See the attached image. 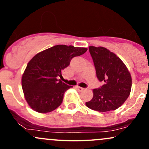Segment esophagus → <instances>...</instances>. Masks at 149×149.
Returning <instances> with one entry per match:
<instances>
[{"label": "esophagus", "mask_w": 149, "mask_h": 149, "mask_svg": "<svg viewBox=\"0 0 149 149\" xmlns=\"http://www.w3.org/2000/svg\"><path fill=\"white\" fill-rule=\"evenodd\" d=\"M76 88L77 90H78L79 92H81L83 91V90H84V88H81V87H79V86H76Z\"/></svg>", "instance_id": "34e87169"}]
</instances>
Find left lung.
<instances>
[{
    "mask_svg": "<svg viewBox=\"0 0 149 149\" xmlns=\"http://www.w3.org/2000/svg\"><path fill=\"white\" fill-rule=\"evenodd\" d=\"M89 51L97 78L104 82V85L100 88L93 89V97L85 104L92 110L100 112L116 110L130 94V73L123 61L106 47L90 46Z\"/></svg>",
    "mask_w": 149,
    "mask_h": 149,
    "instance_id": "obj_1",
    "label": "left lung"
}]
</instances>
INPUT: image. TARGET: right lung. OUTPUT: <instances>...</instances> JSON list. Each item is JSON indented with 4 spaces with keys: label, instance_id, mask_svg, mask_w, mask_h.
<instances>
[{
    "label": "right lung",
    "instance_id": "right-lung-1",
    "mask_svg": "<svg viewBox=\"0 0 149 149\" xmlns=\"http://www.w3.org/2000/svg\"><path fill=\"white\" fill-rule=\"evenodd\" d=\"M88 49L57 45L38 52L29 61L22 77L24 98L33 111L46 113L61 105L64 92L73 86L65 84L58 76L70 64L71 59Z\"/></svg>",
    "mask_w": 149,
    "mask_h": 149
}]
</instances>
